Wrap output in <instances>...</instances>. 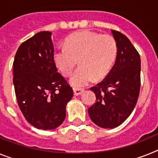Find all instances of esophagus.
<instances>
[{
  "label": "esophagus",
  "instance_id": "esophagus-1",
  "mask_svg": "<svg viewBox=\"0 0 158 158\" xmlns=\"http://www.w3.org/2000/svg\"><path fill=\"white\" fill-rule=\"evenodd\" d=\"M83 89H82V88H76V87L74 88V94H75V95H81L83 93Z\"/></svg>",
  "mask_w": 158,
  "mask_h": 158
}]
</instances>
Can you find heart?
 I'll return each mask as SVG.
<instances>
[{
    "label": "heart",
    "mask_w": 158,
    "mask_h": 158,
    "mask_svg": "<svg viewBox=\"0 0 158 158\" xmlns=\"http://www.w3.org/2000/svg\"><path fill=\"white\" fill-rule=\"evenodd\" d=\"M117 54L116 39L108 34L90 30L74 33L65 41V46L54 50V63L63 75L68 76L79 63L71 78L75 87H83L93 79L104 78L112 68Z\"/></svg>",
    "instance_id": "b5f03b06"
}]
</instances>
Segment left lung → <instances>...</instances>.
I'll return each mask as SVG.
<instances>
[{
  "instance_id": "obj_1",
  "label": "left lung",
  "mask_w": 158,
  "mask_h": 158,
  "mask_svg": "<svg viewBox=\"0 0 158 158\" xmlns=\"http://www.w3.org/2000/svg\"><path fill=\"white\" fill-rule=\"evenodd\" d=\"M117 43L115 64L103 81L91 90L96 96L88 108L91 120L99 127L113 128L126 120L134 109L140 87V58L124 34L112 30Z\"/></svg>"
}]
</instances>
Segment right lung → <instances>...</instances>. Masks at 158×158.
<instances>
[{
	"label": "right lung",
	"instance_id": "add662e5",
	"mask_svg": "<svg viewBox=\"0 0 158 158\" xmlns=\"http://www.w3.org/2000/svg\"><path fill=\"white\" fill-rule=\"evenodd\" d=\"M51 33L42 31L22 42L14 61L16 97L26 120L50 130L63 124L73 89L58 72L53 59Z\"/></svg>",
	"mask_w": 158,
	"mask_h": 158
}]
</instances>
